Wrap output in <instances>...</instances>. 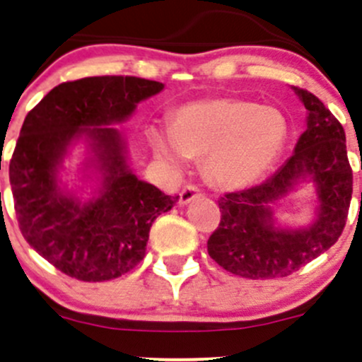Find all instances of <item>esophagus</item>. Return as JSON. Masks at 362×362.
I'll return each instance as SVG.
<instances>
[{
    "label": "esophagus",
    "instance_id": "34e87169",
    "mask_svg": "<svg viewBox=\"0 0 362 362\" xmlns=\"http://www.w3.org/2000/svg\"><path fill=\"white\" fill-rule=\"evenodd\" d=\"M199 194H202V191H199L196 185L189 184V185H185V187L180 191V199H178V203L187 204V203H191L194 198H198Z\"/></svg>",
    "mask_w": 362,
    "mask_h": 362
}]
</instances>
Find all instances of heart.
<instances>
[{
	"label": "heart",
	"mask_w": 362,
	"mask_h": 362,
	"mask_svg": "<svg viewBox=\"0 0 362 362\" xmlns=\"http://www.w3.org/2000/svg\"><path fill=\"white\" fill-rule=\"evenodd\" d=\"M289 134L287 119L273 107L235 98L196 101L173 115L170 131L151 133L156 152L173 164L204 160L218 187L254 184L273 166Z\"/></svg>",
	"instance_id": "heart-1"
}]
</instances>
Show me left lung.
<instances>
[{"label":"left lung","instance_id":"1","mask_svg":"<svg viewBox=\"0 0 362 362\" xmlns=\"http://www.w3.org/2000/svg\"><path fill=\"white\" fill-rule=\"evenodd\" d=\"M294 93L308 110L294 154L261 184L218 199L221 222L208 238V254L243 279H279L298 272L338 242L349 215L352 168L343 126L312 93L299 87ZM306 177L317 187L316 222L305 230L276 228L271 204Z\"/></svg>","mask_w":362,"mask_h":362}]
</instances>
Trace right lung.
Instances as JSON below:
<instances>
[{"mask_svg":"<svg viewBox=\"0 0 362 362\" xmlns=\"http://www.w3.org/2000/svg\"><path fill=\"white\" fill-rule=\"evenodd\" d=\"M138 76H87L54 87L25 115L10 159V185L25 242L59 272L82 282H105L145 257L152 222L171 210V198L136 178L124 156L122 122L136 105L163 90ZM87 136L102 188L80 204L59 185L67 147Z\"/></svg>","mask_w":362,"mask_h":362,"instance_id":"obj_1","label":"right lung"}]
</instances>
